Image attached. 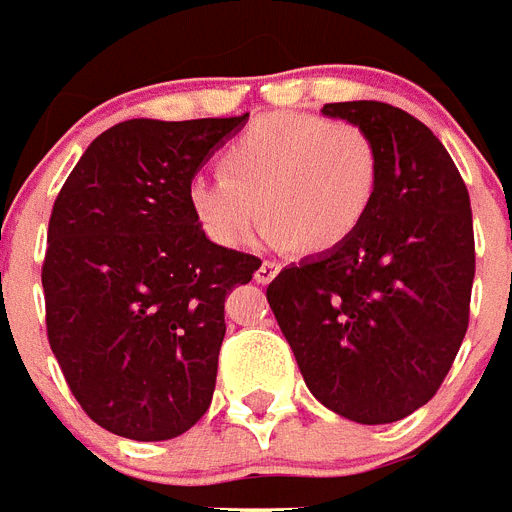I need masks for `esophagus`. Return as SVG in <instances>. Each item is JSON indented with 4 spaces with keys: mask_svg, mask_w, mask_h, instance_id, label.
I'll return each mask as SVG.
<instances>
[{
    "mask_svg": "<svg viewBox=\"0 0 512 512\" xmlns=\"http://www.w3.org/2000/svg\"><path fill=\"white\" fill-rule=\"evenodd\" d=\"M277 272H280V264H277V261H264V264H261L259 269H256V282H259V285H267V282H272L277 277Z\"/></svg>",
    "mask_w": 512,
    "mask_h": 512,
    "instance_id": "esophagus-1",
    "label": "esophagus"
}]
</instances>
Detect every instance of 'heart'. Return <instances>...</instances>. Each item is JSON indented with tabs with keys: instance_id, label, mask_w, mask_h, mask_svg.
Segmentation results:
<instances>
[{
	"instance_id": "b5f03b06",
	"label": "heart",
	"mask_w": 512,
	"mask_h": 512,
	"mask_svg": "<svg viewBox=\"0 0 512 512\" xmlns=\"http://www.w3.org/2000/svg\"><path fill=\"white\" fill-rule=\"evenodd\" d=\"M224 177H198L187 203L211 243L240 251L261 211L272 248L327 253L349 243L378 190V150L351 121L317 113H272L253 121L222 155Z\"/></svg>"
}]
</instances>
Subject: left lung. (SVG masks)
<instances>
[{
    "label": "left lung",
    "instance_id": "8db88e82",
    "mask_svg": "<svg viewBox=\"0 0 512 512\" xmlns=\"http://www.w3.org/2000/svg\"><path fill=\"white\" fill-rule=\"evenodd\" d=\"M322 113L370 134L378 190L357 235L282 269L267 301L327 410L396 423L431 402L468 330L470 198L447 147L410 113L375 100L330 102Z\"/></svg>",
    "mask_w": 512,
    "mask_h": 512
}]
</instances>
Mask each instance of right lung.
Instances as JSON below:
<instances>
[{
	"label": "right lung",
	"mask_w": 512,
	"mask_h": 512,
	"mask_svg": "<svg viewBox=\"0 0 512 512\" xmlns=\"http://www.w3.org/2000/svg\"><path fill=\"white\" fill-rule=\"evenodd\" d=\"M245 121L110 126L57 195L42 267L47 338L81 410L116 436L174 439L211 404L224 298L261 261L208 240L187 185Z\"/></svg>",
	"instance_id": "obj_1"
}]
</instances>
